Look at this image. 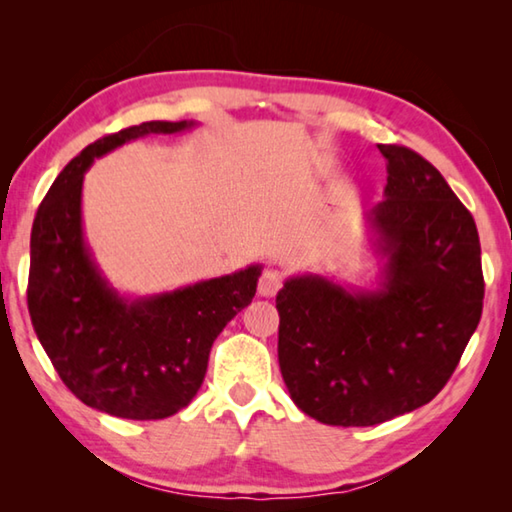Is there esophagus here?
Listing matches in <instances>:
<instances>
[{"mask_svg":"<svg viewBox=\"0 0 512 512\" xmlns=\"http://www.w3.org/2000/svg\"><path fill=\"white\" fill-rule=\"evenodd\" d=\"M280 287H282V275L280 271H275V268H268V271H264L262 277H259V296L271 298L280 291Z\"/></svg>","mask_w":512,"mask_h":512,"instance_id":"obj_1","label":"esophagus"}]
</instances>
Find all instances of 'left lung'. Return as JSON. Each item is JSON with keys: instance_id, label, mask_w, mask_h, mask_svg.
Wrapping results in <instances>:
<instances>
[{"instance_id": "left-lung-1", "label": "left lung", "mask_w": 512, "mask_h": 512, "mask_svg": "<svg viewBox=\"0 0 512 512\" xmlns=\"http://www.w3.org/2000/svg\"><path fill=\"white\" fill-rule=\"evenodd\" d=\"M366 212L377 273L361 284L298 273L277 291V359L291 400L334 427H372L431 402L481 320V244L440 171L406 146Z\"/></svg>"}]
</instances>
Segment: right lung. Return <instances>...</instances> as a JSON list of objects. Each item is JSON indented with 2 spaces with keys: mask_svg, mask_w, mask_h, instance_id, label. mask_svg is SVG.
Returning a JSON list of instances; mask_svg holds the SVG:
<instances>
[{
  "mask_svg": "<svg viewBox=\"0 0 512 512\" xmlns=\"http://www.w3.org/2000/svg\"><path fill=\"white\" fill-rule=\"evenodd\" d=\"M196 121H144L103 137L58 173L31 230L29 314L60 379L83 404L126 420H162L194 400L216 336L250 305L262 264L173 291L131 296L112 287L83 230L92 162L146 135Z\"/></svg>",
  "mask_w": 512,
  "mask_h": 512,
  "instance_id": "obj_1",
  "label": "right lung"
}]
</instances>
